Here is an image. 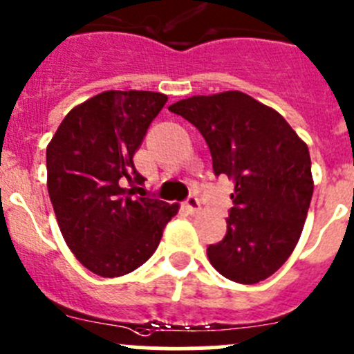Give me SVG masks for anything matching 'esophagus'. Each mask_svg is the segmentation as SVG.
Segmentation results:
<instances>
[{
  "mask_svg": "<svg viewBox=\"0 0 354 354\" xmlns=\"http://www.w3.org/2000/svg\"><path fill=\"white\" fill-rule=\"evenodd\" d=\"M183 208L189 213H197L201 209V203L196 196H189L183 203Z\"/></svg>",
  "mask_w": 354,
  "mask_h": 354,
  "instance_id": "obj_1",
  "label": "esophagus"
}]
</instances>
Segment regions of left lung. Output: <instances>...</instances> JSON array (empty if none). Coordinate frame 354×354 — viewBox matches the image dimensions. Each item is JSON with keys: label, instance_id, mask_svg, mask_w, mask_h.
I'll return each instance as SVG.
<instances>
[{"label": "left lung", "instance_id": "8db88e82", "mask_svg": "<svg viewBox=\"0 0 354 354\" xmlns=\"http://www.w3.org/2000/svg\"><path fill=\"white\" fill-rule=\"evenodd\" d=\"M205 138L215 176L234 183L224 240L208 247L216 272L257 284L300 240L314 181L308 148L275 109L241 91L197 95L169 106Z\"/></svg>", "mask_w": 354, "mask_h": 354}]
</instances>
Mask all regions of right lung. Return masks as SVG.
I'll return each instance as SVG.
<instances>
[{
  "label": "right lung",
  "mask_w": 354,
  "mask_h": 354,
  "mask_svg": "<svg viewBox=\"0 0 354 354\" xmlns=\"http://www.w3.org/2000/svg\"><path fill=\"white\" fill-rule=\"evenodd\" d=\"M165 102L155 91H104L70 111L47 146V190L59 231L79 263L100 277L145 264L180 208L133 196L145 181L133 153Z\"/></svg>",
  "instance_id": "1"
}]
</instances>
